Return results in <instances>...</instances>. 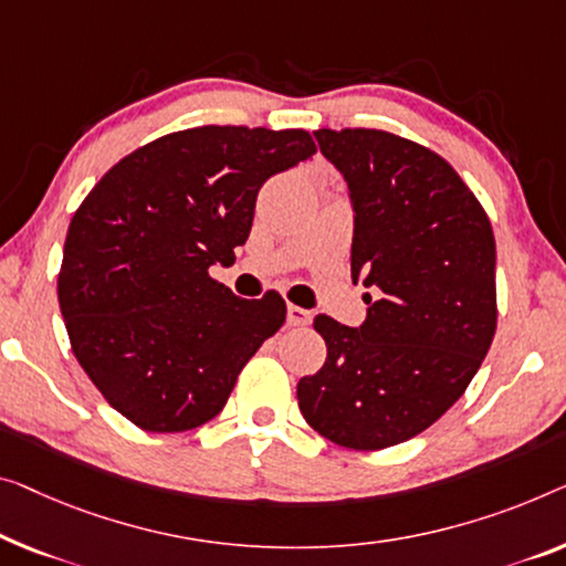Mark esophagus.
<instances>
[{
  "label": "esophagus",
  "instance_id": "esophagus-1",
  "mask_svg": "<svg viewBox=\"0 0 566 566\" xmlns=\"http://www.w3.org/2000/svg\"><path fill=\"white\" fill-rule=\"evenodd\" d=\"M310 319H312L310 310L297 307V305L286 307V323H290L292 327H305V325H310Z\"/></svg>",
  "mask_w": 566,
  "mask_h": 566
}]
</instances>
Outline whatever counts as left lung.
<instances>
[{"label": "left lung", "instance_id": "obj_1", "mask_svg": "<svg viewBox=\"0 0 566 566\" xmlns=\"http://www.w3.org/2000/svg\"><path fill=\"white\" fill-rule=\"evenodd\" d=\"M353 206V282L374 286L360 327L315 317L327 358L300 378L307 424L348 450L432 427L465 394L495 335V239L483 206L432 149L381 129H319Z\"/></svg>", "mask_w": 566, "mask_h": 566}]
</instances>
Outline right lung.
<instances>
[{
  "label": "right lung",
  "mask_w": 566,
  "mask_h": 566,
  "mask_svg": "<svg viewBox=\"0 0 566 566\" xmlns=\"http://www.w3.org/2000/svg\"><path fill=\"white\" fill-rule=\"evenodd\" d=\"M315 155L305 129L196 126L126 155L67 226L57 302L104 399L145 432L221 415L241 368L284 325L276 292L210 280L254 223L259 188Z\"/></svg>",
  "instance_id": "obj_1"
}]
</instances>
